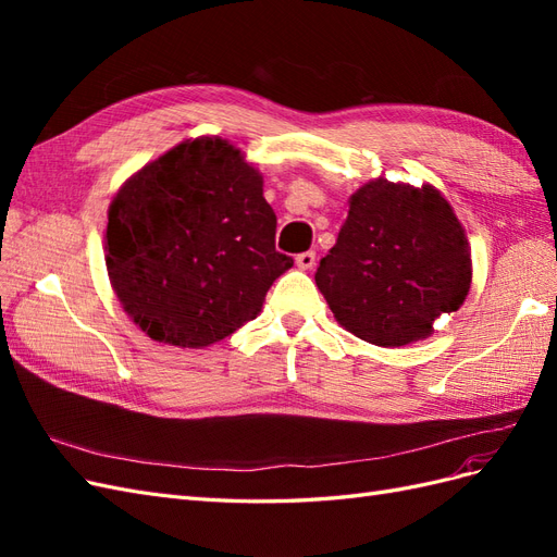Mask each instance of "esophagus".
<instances>
[{
  "label": "esophagus",
  "mask_w": 557,
  "mask_h": 557,
  "mask_svg": "<svg viewBox=\"0 0 557 557\" xmlns=\"http://www.w3.org/2000/svg\"><path fill=\"white\" fill-rule=\"evenodd\" d=\"M295 264L301 269V272H309V269H313V264H315V252L313 250L299 252V256L295 258Z\"/></svg>",
  "instance_id": "esophagus-1"
}]
</instances>
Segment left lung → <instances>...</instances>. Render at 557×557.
<instances>
[{
  "label": "left lung",
  "mask_w": 557,
  "mask_h": 557,
  "mask_svg": "<svg viewBox=\"0 0 557 557\" xmlns=\"http://www.w3.org/2000/svg\"><path fill=\"white\" fill-rule=\"evenodd\" d=\"M315 285L344 330L374 346H407L428 339L436 318L462 307L471 248L434 185L374 178L350 195Z\"/></svg>",
  "instance_id": "left-lung-1"
}]
</instances>
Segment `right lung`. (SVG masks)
<instances>
[{"label": "right lung", "mask_w": 557, "mask_h": 557, "mask_svg": "<svg viewBox=\"0 0 557 557\" xmlns=\"http://www.w3.org/2000/svg\"><path fill=\"white\" fill-rule=\"evenodd\" d=\"M274 237L262 174L227 139L197 137L121 185L104 260L134 325L166 346L205 348L258 318L293 267Z\"/></svg>", "instance_id": "obj_1"}]
</instances>
